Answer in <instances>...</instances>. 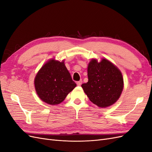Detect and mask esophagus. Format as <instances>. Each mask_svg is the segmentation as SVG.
<instances>
[{
  "label": "esophagus",
  "instance_id": "34e87169",
  "mask_svg": "<svg viewBox=\"0 0 152 152\" xmlns=\"http://www.w3.org/2000/svg\"><path fill=\"white\" fill-rule=\"evenodd\" d=\"M77 86H81V84H82V80L77 82Z\"/></svg>",
  "mask_w": 152,
  "mask_h": 152
}]
</instances>
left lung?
I'll list each match as a JSON object with an SVG mask.
<instances>
[{"label":"left lung","mask_w":152,"mask_h":152,"mask_svg":"<svg viewBox=\"0 0 152 152\" xmlns=\"http://www.w3.org/2000/svg\"><path fill=\"white\" fill-rule=\"evenodd\" d=\"M88 82L82 84L91 102L100 108L112 106L120 98L124 79L119 69L111 61L102 58L92 59L87 66Z\"/></svg>","instance_id":"left-lung-1"}]
</instances>
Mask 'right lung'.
<instances>
[{
  "label": "right lung",
  "mask_w": 152,
  "mask_h": 152,
  "mask_svg": "<svg viewBox=\"0 0 152 152\" xmlns=\"http://www.w3.org/2000/svg\"><path fill=\"white\" fill-rule=\"evenodd\" d=\"M34 85L39 98L49 104L63 102L77 84L72 80L64 60L50 59L35 75Z\"/></svg>",
  "instance_id": "right-lung-1"
}]
</instances>
